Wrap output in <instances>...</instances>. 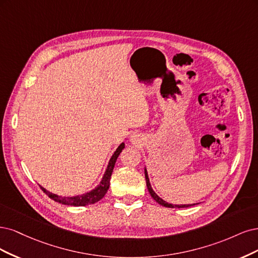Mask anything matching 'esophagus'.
<instances>
[{
    "label": "esophagus",
    "instance_id": "34e87169",
    "mask_svg": "<svg viewBox=\"0 0 258 258\" xmlns=\"http://www.w3.org/2000/svg\"><path fill=\"white\" fill-rule=\"evenodd\" d=\"M131 140H132V143H135V138L134 137H132Z\"/></svg>",
    "mask_w": 258,
    "mask_h": 258
}]
</instances>
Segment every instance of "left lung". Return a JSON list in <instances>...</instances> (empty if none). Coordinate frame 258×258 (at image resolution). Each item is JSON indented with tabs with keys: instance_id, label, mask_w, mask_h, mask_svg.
<instances>
[{
	"instance_id": "left-lung-1",
	"label": "left lung",
	"mask_w": 258,
	"mask_h": 258,
	"mask_svg": "<svg viewBox=\"0 0 258 258\" xmlns=\"http://www.w3.org/2000/svg\"><path fill=\"white\" fill-rule=\"evenodd\" d=\"M145 177H146V182H147V187H148V190H149V193H150V195L152 196V198L154 199V201L157 203V204H160V205H162V206H164V207H167V208H188V207H192V206H195L196 204H193V205H172V204H168L167 202H165V201H163V199L157 195L154 190H153V188L151 187V183H150V180H149V176H148V172H147V169H146V167H145Z\"/></svg>"
}]
</instances>
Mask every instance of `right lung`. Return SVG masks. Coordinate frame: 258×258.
<instances>
[{
    "label": "right lung",
    "instance_id": "right-lung-1",
    "mask_svg": "<svg viewBox=\"0 0 258 258\" xmlns=\"http://www.w3.org/2000/svg\"><path fill=\"white\" fill-rule=\"evenodd\" d=\"M124 147H125V145H124V143H122L117 148V150L114 151V153L112 154L109 163H108L106 171L104 173V176H103L101 182H99V184L95 188L91 189L90 192H88V193H85V194H82V195H77V196H59V195L49 192V190H47L43 186H40V185L39 186H40L41 190H43V192L46 195H48V197H50L51 199H53L54 202H57V203L63 204V205L74 206V207H84V206L95 204L98 201H101V199L107 193L108 188H109L110 178H111V174H112V171H113L115 161H117L118 156L122 152Z\"/></svg>",
    "mask_w": 258,
    "mask_h": 258
}]
</instances>
